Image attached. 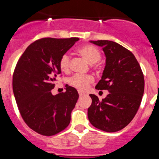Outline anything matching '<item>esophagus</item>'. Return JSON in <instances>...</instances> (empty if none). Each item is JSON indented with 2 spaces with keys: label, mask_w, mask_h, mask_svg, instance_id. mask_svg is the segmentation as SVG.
<instances>
[{
  "label": "esophagus",
  "mask_w": 159,
  "mask_h": 159,
  "mask_svg": "<svg viewBox=\"0 0 159 159\" xmlns=\"http://www.w3.org/2000/svg\"><path fill=\"white\" fill-rule=\"evenodd\" d=\"M78 95H79V96H83V95H84V93H83V92H80V91H79V92H78Z\"/></svg>",
  "instance_id": "1"
}]
</instances>
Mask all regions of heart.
Returning a JSON list of instances; mask_svg holds the SVG:
<instances>
[{"label": "heart", "instance_id": "heart-1", "mask_svg": "<svg viewBox=\"0 0 159 159\" xmlns=\"http://www.w3.org/2000/svg\"><path fill=\"white\" fill-rule=\"evenodd\" d=\"M78 53L84 58L87 60L91 64H96L101 59V53L95 47L92 45H84L80 47L78 50ZM70 56L69 53H66L62 55L59 61L60 68L62 71L67 72L70 70ZM94 81L93 77L91 75H75L69 78L68 83L70 85L80 91H84L89 88V84Z\"/></svg>", "mask_w": 159, "mask_h": 159}]
</instances>
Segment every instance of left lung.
Segmentation results:
<instances>
[{"label": "left lung", "mask_w": 159, "mask_h": 159, "mask_svg": "<svg viewBox=\"0 0 159 159\" xmlns=\"http://www.w3.org/2000/svg\"><path fill=\"white\" fill-rule=\"evenodd\" d=\"M102 47L106 57L102 79L95 86L109 94L100 101L91 94L92 105L88 117L96 128L116 132L127 127L136 115L142 100L144 78L134 55L117 43L109 40L90 41Z\"/></svg>", "instance_id": "1"}]
</instances>
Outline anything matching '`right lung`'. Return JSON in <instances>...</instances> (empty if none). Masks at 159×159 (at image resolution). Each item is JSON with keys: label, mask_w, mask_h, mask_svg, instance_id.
Here are the masks:
<instances>
[{"label": "right lung", "mask_w": 159, "mask_h": 159, "mask_svg": "<svg viewBox=\"0 0 159 159\" xmlns=\"http://www.w3.org/2000/svg\"><path fill=\"white\" fill-rule=\"evenodd\" d=\"M78 38H43L31 43L18 61L12 87L18 110L28 127L43 136H53L69 125L78 98V91L67 86L52 95L61 75L59 61Z\"/></svg>", "instance_id": "add662e5"}]
</instances>
